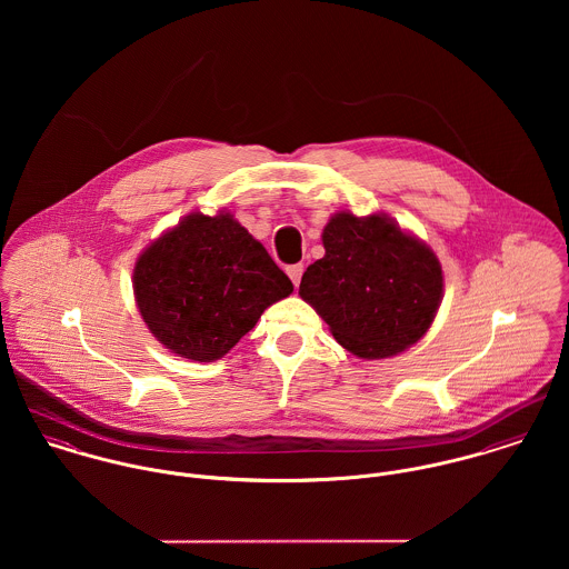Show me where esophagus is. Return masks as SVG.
Returning <instances> with one entry per match:
<instances>
[{
  "mask_svg": "<svg viewBox=\"0 0 569 569\" xmlns=\"http://www.w3.org/2000/svg\"><path fill=\"white\" fill-rule=\"evenodd\" d=\"M287 273H289L291 282L298 287V284H300V278H302V273H305V264H302V262L291 264V267H287Z\"/></svg>",
  "mask_w": 569,
  "mask_h": 569,
  "instance_id": "1",
  "label": "esophagus"
}]
</instances>
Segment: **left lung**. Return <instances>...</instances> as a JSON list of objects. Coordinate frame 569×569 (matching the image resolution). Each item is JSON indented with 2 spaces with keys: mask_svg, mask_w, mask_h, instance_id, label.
Returning <instances> with one entry per match:
<instances>
[{
  "mask_svg": "<svg viewBox=\"0 0 569 569\" xmlns=\"http://www.w3.org/2000/svg\"><path fill=\"white\" fill-rule=\"evenodd\" d=\"M325 258L307 267L300 298L332 337L361 359L413 346L442 302V267L429 244L386 214L337 212L326 223Z\"/></svg>",
  "mask_w": 569,
  "mask_h": 569,
  "instance_id": "obj_1",
  "label": "left lung"
}]
</instances>
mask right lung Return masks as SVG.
<instances>
[{
	"instance_id": "obj_1",
	"label": "right lung",
	"mask_w": 569,
	"mask_h": 569,
	"mask_svg": "<svg viewBox=\"0 0 569 569\" xmlns=\"http://www.w3.org/2000/svg\"><path fill=\"white\" fill-rule=\"evenodd\" d=\"M291 291L287 273L230 212H190L133 269L142 320L170 352L192 361L221 359Z\"/></svg>"
}]
</instances>
